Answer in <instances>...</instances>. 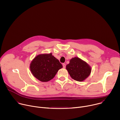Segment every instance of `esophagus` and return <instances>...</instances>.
Instances as JSON below:
<instances>
[{
  "instance_id": "1",
  "label": "esophagus",
  "mask_w": 120,
  "mask_h": 120,
  "mask_svg": "<svg viewBox=\"0 0 120 120\" xmlns=\"http://www.w3.org/2000/svg\"><path fill=\"white\" fill-rule=\"evenodd\" d=\"M63 68H65V67H66V64H63Z\"/></svg>"
}]
</instances>
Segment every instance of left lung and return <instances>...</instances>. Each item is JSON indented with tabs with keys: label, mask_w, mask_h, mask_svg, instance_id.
Wrapping results in <instances>:
<instances>
[{
	"label": "left lung",
	"mask_w": 120,
	"mask_h": 120,
	"mask_svg": "<svg viewBox=\"0 0 120 120\" xmlns=\"http://www.w3.org/2000/svg\"><path fill=\"white\" fill-rule=\"evenodd\" d=\"M66 69L70 76L75 80L79 82L84 81L91 72L90 66L80 58L75 57L70 60L66 66Z\"/></svg>",
	"instance_id": "left-lung-1"
}]
</instances>
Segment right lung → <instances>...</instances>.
I'll return each mask as SVG.
<instances>
[{"label":"right lung","mask_w":120,"mask_h":120,"mask_svg":"<svg viewBox=\"0 0 120 120\" xmlns=\"http://www.w3.org/2000/svg\"><path fill=\"white\" fill-rule=\"evenodd\" d=\"M63 67L59 60L52 53L38 55L32 61L30 68L32 75L41 82L52 79Z\"/></svg>","instance_id":"obj_1"}]
</instances>
